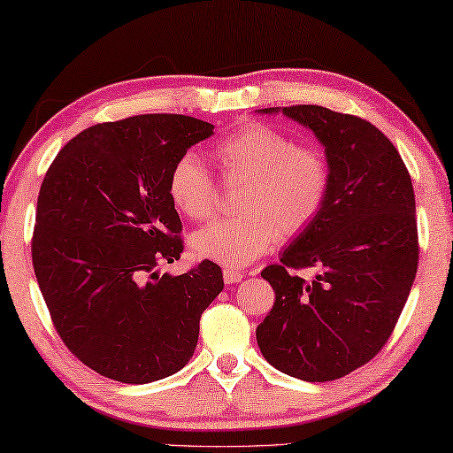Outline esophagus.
<instances>
[{
  "label": "esophagus",
  "instance_id": "34e87169",
  "mask_svg": "<svg viewBox=\"0 0 453 453\" xmlns=\"http://www.w3.org/2000/svg\"><path fill=\"white\" fill-rule=\"evenodd\" d=\"M222 277H225V283L226 285H233V283H239V280H242V277H244V273L242 271H236V269H226L222 271Z\"/></svg>",
  "mask_w": 453,
  "mask_h": 453
}]
</instances>
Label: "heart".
Listing matches in <instances>:
<instances>
[{"label": "heart", "instance_id": "obj_1", "mask_svg": "<svg viewBox=\"0 0 453 453\" xmlns=\"http://www.w3.org/2000/svg\"><path fill=\"white\" fill-rule=\"evenodd\" d=\"M214 158L228 182L247 180L241 217L212 222L192 236V253L220 265L247 266L285 236H299L323 212L333 173L327 154L296 144L287 132L253 122L220 140ZM168 195L188 220H209L220 204V184L195 152L178 157L168 174Z\"/></svg>", "mask_w": 453, "mask_h": 453}]
</instances>
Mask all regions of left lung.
<instances>
[{
	"mask_svg": "<svg viewBox=\"0 0 453 453\" xmlns=\"http://www.w3.org/2000/svg\"><path fill=\"white\" fill-rule=\"evenodd\" d=\"M283 114L321 140L333 184L319 219L261 273L275 305L257 341L279 372L333 381L383 349L410 296L419 263L413 184L394 142L372 122L313 104ZM313 265L322 269L313 281L296 273Z\"/></svg>",
	"mask_w": 453,
	"mask_h": 453,
	"instance_id": "1",
	"label": "left lung"
}]
</instances>
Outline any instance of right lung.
Segmentation results:
<instances>
[{"label": "right lung", "mask_w": 453, "mask_h": 453, "mask_svg": "<svg viewBox=\"0 0 453 453\" xmlns=\"http://www.w3.org/2000/svg\"><path fill=\"white\" fill-rule=\"evenodd\" d=\"M214 126L182 114H140L72 138L43 178L32 263L51 323L96 373L150 383L195 353L200 317L225 280L200 261L158 275L184 250L168 195L178 157Z\"/></svg>", "instance_id": "right-lung-1"}]
</instances>
